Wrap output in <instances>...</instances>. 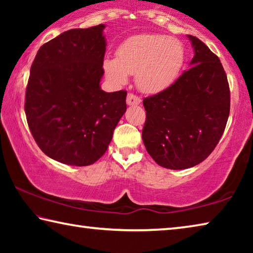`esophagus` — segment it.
<instances>
[{
	"label": "esophagus",
	"instance_id": "obj_1",
	"mask_svg": "<svg viewBox=\"0 0 253 253\" xmlns=\"http://www.w3.org/2000/svg\"><path fill=\"white\" fill-rule=\"evenodd\" d=\"M140 101H142V100H140V98L138 96L134 95V93H128V95H127V99H126L127 105L137 106V105L140 104Z\"/></svg>",
	"mask_w": 253,
	"mask_h": 253
}]
</instances>
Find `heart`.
I'll list each match as a JSON object with an SVG mask.
<instances>
[{"label": "heart", "mask_w": 253, "mask_h": 253, "mask_svg": "<svg viewBox=\"0 0 253 253\" xmlns=\"http://www.w3.org/2000/svg\"><path fill=\"white\" fill-rule=\"evenodd\" d=\"M185 60L182 42L164 34L144 33L128 38L117 49V58H106L104 69L109 80L123 84L135 75L140 90L156 93L172 84Z\"/></svg>", "instance_id": "obj_1"}]
</instances>
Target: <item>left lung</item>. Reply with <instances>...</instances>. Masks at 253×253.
Here are the masks:
<instances>
[{
    "label": "left lung",
    "instance_id": "1",
    "mask_svg": "<svg viewBox=\"0 0 253 253\" xmlns=\"http://www.w3.org/2000/svg\"><path fill=\"white\" fill-rule=\"evenodd\" d=\"M191 68L173 84L144 98L142 137L158 165L190 169L203 162L223 135L230 114V88L217 55L193 36Z\"/></svg>",
    "mask_w": 253,
    "mask_h": 253
}]
</instances>
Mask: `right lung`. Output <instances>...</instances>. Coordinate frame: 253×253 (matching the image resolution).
<instances>
[{
  "instance_id": "obj_1",
  "label": "right lung",
  "mask_w": 253,
  "mask_h": 253,
  "mask_svg": "<svg viewBox=\"0 0 253 253\" xmlns=\"http://www.w3.org/2000/svg\"><path fill=\"white\" fill-rule=\"evenodd\" d=\"M104 29L61 33L41 46L30 69L24 104L30 131L46 156L67 165L99 160L126 111L127 91L100 89Z\"/></svg>"
}]
</instances>
